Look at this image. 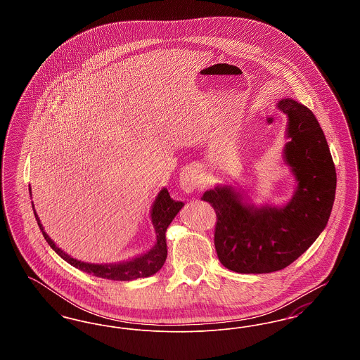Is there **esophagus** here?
I'll return each mask as SVG.
<instances>
[{"mask_svg": "<svg viewBox=\"0 0 360 360\" xmlns=\"http://www.w3.org/2000/svg\"><path fill=\"white\" fill-rule=\"evenodd\" d=\"M200 182V170L197 166L190 165L179 174V186L185 193H193Z\"/></svg>", "mask_w": 360, "mask_h": 360, "instance_id": "esophagus-1", "label": "esophagus"}]
</instances>
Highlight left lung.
Returning a JSON list of instances; mask_svg holds the SVG:
<instances>
[{
	"label": "left lung",
	"instance_id": "1",
	"mask_svg": "<svg viewBox=\"0 0 360 360\" xmlns=\"http://www.w3.org/2000/svg\"><path fill=\"white\" fill-rule=\"evenodd\" d=\"M275 106L288 116L282 158L295 184L290 200L283 205L257 204L252 190L226 181L201 197L217 214V257L240 274L288 267L326 229L335 201L336 170L316 116L292 98H281Z\"/></svg>",
	"mask_w": 360,
	"mask_h": 360
}]
</instances>
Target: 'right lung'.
I'll list each match as a JSON object with an SVG mask.
<instances>
[{
  "label": "right lung",
  "instance_id": "obj_1",
  "mask_svg": "<svg viewBox=\"0 0 360 360\" xmlns=\"http://www.w3.org/2000/svg\"><path fill=\"white\" fill-rule=\"evenodd\" d=\"M30 195L32 197L31 186H30ZM184 205H185L184 202L172 200L167 188H162V190L158 193V195L155 197V201L150 210V219L154 225L155 236H156L154 245L148 251L119 263H87V262H82L75 257H70L69 254H66L62 248H59L53 243V240L46 233L43 225L40 223V219L34 210V201H32V209H34L37 225L52 250L72 267L84 271L86 274L94 275V276L110 279V281H134L137 278H147L156 274L163 267L167 257L166 231Z\"/></svg>",
  "mask_w": 360,
  "mask_h": 360
}]
</instances>
